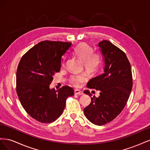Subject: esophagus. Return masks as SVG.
Masks as SVG:
<instances>
[{
    "mask_svg": "<svg viewBox=\"0 0 150 150\" xmlns=\"http://www.w3.org/2000/svg\"><path fill=\"white\" fill-rule=\"evenodd\" d=\"M84 93L83 91H81L79 90V89H75L74 90V94L76 95H83Z\"/></svg>",
    "mask_w": 150,
    "mask_h": 150,
    "instance_id": "obj_1",
    "label": "esophagus"
}]
</instances>
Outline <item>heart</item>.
<instances>
[{"label": "heart", "instance_id": "b5f03b06", "mask_svg": "<svg viewBox=\"0 0 150 150\" xmlns=\"http://www.w3.org/2000/svg\"><path fill=\"white\" fill-rule=\"evenodd\" d=\"M74 54L83 61L86 70L90 73H94L101 64L102 58L101 54L94 52V49L85 42L79 44L74 49ZM63 66L65 63L63 62ZM88 76L85 73L72 74L69 78V82L74 87L79 88L83 83L87 81Z\"/></svg>", "mask_w": 150, "mask_h": 150}]
</instances>
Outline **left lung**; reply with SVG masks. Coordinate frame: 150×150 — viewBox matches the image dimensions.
I'll list each match as a JSON object with an SVG mask.
<instances>
[{"label": "left lung", "mask_w": 150, "mask_h": 150, "mask_svg": "<svg viewBox=\"0 0 150 150\" xmlns=\"http://www.w3.org/2000/svg\"><path fill=\"white\" fill-rule=\"evenodd\" d=\"M99 46L105 68L103 74L89 81L87 87L99 90L100 96L91 98L84 113L93 124L101 126L116 118L125 107L133 87V76L130 62L122 50L106 40ZM84 92L92 96L88 89Z\"/></svg>", "instance_id": "8db88e82"}]
</instances>
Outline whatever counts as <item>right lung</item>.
<instances>
[{
    "label": "right lung",
    "mask_w": 150,
    "mask_h": 150,
    "mask_svg": "<svg viewBox=\"0 0 150 150\" xmlns=\"http://www.w3.org/2000/svg\"><path fill=\"white\" fill-rule=\"evenodd\" d=\"M70 42L43 40L21 57L16 73V91L25 111L42 123L56 121L64 111L67 98L74 89L64 86L50 89L52 76L61 70L62 56L71 46Z\"/></svg>",
    "instance_id": "obj_1"
}]
</instances>
